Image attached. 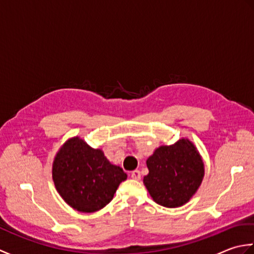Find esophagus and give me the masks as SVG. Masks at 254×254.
I'll list each match as a JSON object with an SVG mask.
<instances>
[{"label": "esophagus", "mask_w": 254, "mask_h": 254, "mask_svg": "<svg viewBox=\"0 0 254 254\" xmlns=\"http://www.w3.org/2000/svg\"><path fill=\"white\" fill-rule=\"evenodd\" d=\"M131 178L134 180H141V172L139 170H134L131 172Z\"/></svg>", "instance_id": "1"}]
</instances>
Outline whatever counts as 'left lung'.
<instances>
[{"mask_svg": "<svg viewBox=\"0 0 254 254\" xmlns=\"http://www.w3.org/2000/svg\"><path fill=\"white\" fill-rule=\"evenodd\" d=\"M148 175L143 182L161 206L180 207L196 193L204 178L202 156L190 139L161 145L146 160Z\"/></svg>", "mask_w": 254, "mask_h": 254, "instance_id": "8db88e82", "label": "left lung"}]
</instances>
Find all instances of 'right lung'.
Instances as JSON below:
<instances>
[{"instance_id":"right-lung-1","label":"right lung","mask_w":254,"mask_h":254,"mask_svg":"<svg viewBox=\"0 0 254 254\" xmlns=\"http://www.w3.org/2000/svg\"><path fill=\"white\" fill-rule=\"evenodd\" d=\"M127 174L112 165L101 149L90 147L79 136L68 138L53 160L52 179L68 206L94 213L111 202Z\"/></svg>"}]
</instances>
